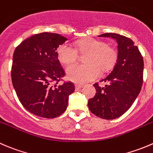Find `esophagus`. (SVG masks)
Here are the masks:
<instances>
[{"instance_id": "obj_1", "label": "esophagus", "mask_w": 153, "mask_h": 153, "mask_svg": "<svg viewBox=\"0 0 153 153\" xmlns=\"http://www.w3.org/2000/svg\"><path fill=\"white\" fill-rule=\"evenodd\" d=\"M75 89L76 90H79V89L82 88L83 87V85H81V84H75Z\"/></svg>"}]
</instances>
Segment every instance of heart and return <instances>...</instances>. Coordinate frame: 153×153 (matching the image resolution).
<instances>
[{"label": "heart", "mask_w": 153, "mask_h": 153, "mask_svg": "<svg viewBox=\"0 0 153 153\" xmlns=\"http://www.w3.org/2000/svg\"><path fill=\"white\" fill-rule=\"evenodd\" d=\"M78 52L87 54L85 64H73L66 68V75L71 81L84 84L94 80L100 75V70L105 72L112 69L117 60V52L112 46L102 40L87 38L75 44V48L65 43L57 48V55L64 64L74 63L78 58Z\"/></svg>", "instance_id": "heart-1"}]
</instances>
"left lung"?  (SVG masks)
I'll use <instances>...</instances> for the list:
<instances>
[{"label":"left lung","instance_id":"8db88e82","mask_svg":"<svg viewBox=\"0 0 153 153\" xmlns=\"http://www.w3.org/2000/svg\"><path fill=\"white\" fill-rule=\"evenodd\" d=\"M99 37H111L117 42L118 55L112 72L94 84L96 93L88 100L90 111L105 120H114L125 114L140 93L143 84V60L131 39L117 33H107Z\"/></svg>","mask_w":153,"mask_h":153}]
</instances>
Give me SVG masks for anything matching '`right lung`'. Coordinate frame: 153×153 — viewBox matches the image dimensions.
I'll return each instance as SVG.
<instances>
[{"label":"right lung","instance_id":"right-lung-1","mask_svg":"<svg viewBox=\"0 0 153 153\" xmlns=\"http://www.w3.org/2000/svg\"><path fill=\"white\" fill-rule=\"evenodd\" d=\"M66 40L60 34L41 33L24 40L15 50L11 71L13 87L24 108L36 116L59 117L75 91L70 81L57 84L65 72L56 50Z\"/></svg>","mask_w":153,"mask_h":153}]
</instances>
